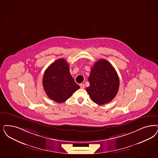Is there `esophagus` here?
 I'll list each match as a JSON object with an SVG mask.
<instances>
[{"label": "esophagus", "instance_id": "1", "mask_svg": "<svg viewBox=\"0 0 158 158\" xmlns=\"http://www.w3.org/2000/svg\"><path fill=\"white\" fill-rule=\"evenodd\" d=\"M80 87L81 89H84L85 87V84H83V83H81V85H80Z\"/></svg>", "mask_w": 158, "mask_h": 158}]
</instances>
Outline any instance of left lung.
I'll list each match as a JSON object with an SVG mask.
<instances>
[{"label": "left lung", "instance_id": "8db88e82", "mask_svg": "<svg viewBox=\"0 0 158 158\" xmlns=\"http://www.w3.org/2000/svg\"><path fill=\"white\" fill-rule=\"evenodd\" d=\"M86 91L93 102L98 105L110 102L118 91L120 80L112 65L104 59L98 60L92 68Z\"/></svg>", "mask_w": 158, "mask_h": 158}]
</instances>
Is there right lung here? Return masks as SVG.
Returning <instances> with one entry per match:
<instances>
[{
    "label": "right lung",
    "mask_w": 158,
    "mask_h": 158,
    "mask_svg": "<svg viewBox=\"0 0 158 158\" xmlns=\"http://www.w3.org/2000/svg\"><path fill=\"white\" fill-rule=\"evenodd\" d=\"M43 85L48 98L59 103L65 102L80 88L71 76L68 62L63 58L56 60L45 70Z\"/></svg>",
    "instance_id": "1"
}]
</instances>
